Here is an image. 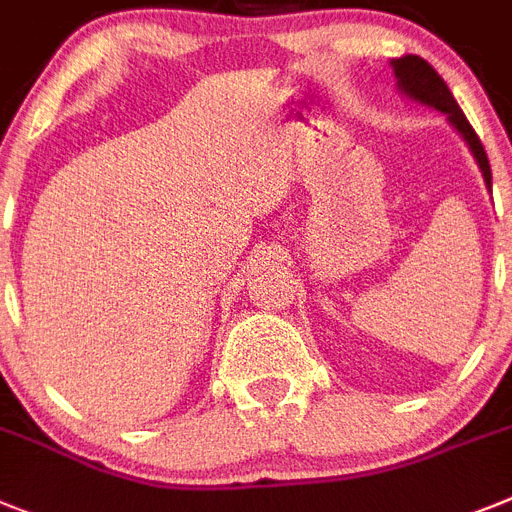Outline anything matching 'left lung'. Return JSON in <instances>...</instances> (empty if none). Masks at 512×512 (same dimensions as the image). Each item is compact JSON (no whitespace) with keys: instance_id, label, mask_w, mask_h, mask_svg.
Returning a JSON list of instances; mask_svg holds the SVG:
<instances>
[{"instance_id":"left-lung-1","label":"left lung","mask_w":512,"mask_h":512,"mask_svg":"<svg viewBox=\"0 0 512 512\" xmlns=\"http://www.w3.org/2000/svg\"><path fill=\"white\" fill-rule=\"evenodd\" d=\"M391 67L393 74H396V85H399V90L406 98L417 100V103H425V106L435 108V111L448 116V121H451V124L456 126L458 134L464 137V142L469 144L471 155H474V160L479 163V168H482L484 183L492 186V170H489L487 152H484L482 142L476 137V131L471 129V124L466 121L464 111L458 108L456 98H453V93L443 82V77H440L425 59H419V56L414 54L393 59Z\"/></svg>"}]
</instances>
